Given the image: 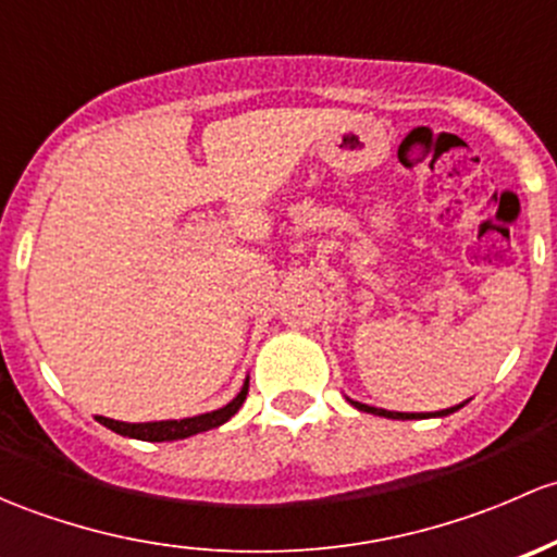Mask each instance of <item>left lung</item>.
<instances>
[{
    "instance_id": "1",
    "label": "left lung",
    "mask_w": 557,
    "mask_h": 557,
    "mask_svg": "<svg viewBox=\"0 0 557 557\" xmlns=\"http://www.w3.org/2000/svg\"><path fill=\"white\" fill-rule=\"evenodd\" d=\"M357 410H364V412H372V416H383V418H394V421H412V418H443V416H450V412H456L458 407L463 405H456V407H448V410H437V412H394V410H381V407H370V405H362V403H354V399H348Z\"/></svg>"
}]
</instances>
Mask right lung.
Wrapping results in <instances>:
<instances>
[{"mask_svg": "<svg viewBox=\"0 0 557 557\" xmlns=\"http://www.w3.org/2000/svg\"><path fill=\"white\" fill-rule=\"evenodd\" d=\"M246 394H249V377L244 381V386H240V392L236 394L233 403L220 407V410L203 412V416L182 418V421H147V423H125V421H112V418H104V416H96V421H99L101 426L112 429V432L123 434V437L145 440V443H171V440L193 437V434L209 432V429H216L225 421H231V418L238 412V407L244 405Z\"/></svg>", "mask_w": 557, "mask_h": 557, "instance_id": "right-lung-1", "label": "right lung"}]
</instances>
